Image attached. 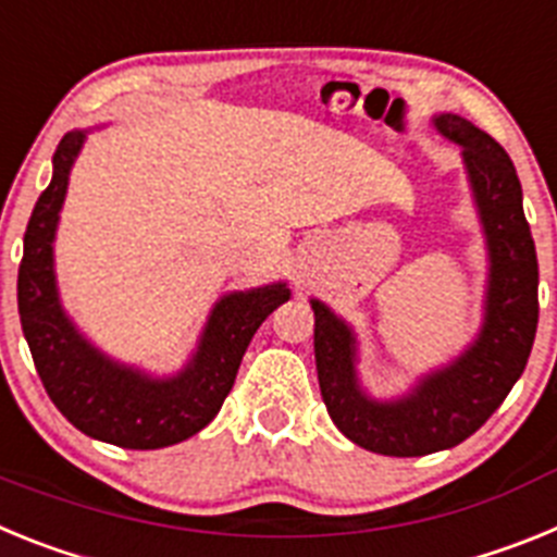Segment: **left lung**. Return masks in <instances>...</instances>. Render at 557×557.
Listing matches in <instances>:
<instances>
[{"instance_id": "1", "label": "left lung", "mask_w": 557, "mask_h": 557, "mask_svg": "<svg viewBox=\"0 0 557 557\" xmlns=\"http://www.w3.org/2000/svg\"><path fill=\"white\" fill-rule=\"evenodd\" d=\"M432 122L462 147L488 245L485 312L474 343L449 366L418 379L407 396L376 401L359 385L351 326L312 298L323 405L348 441L391 457L432 455L474 435L524 373L539 326V259L513 161L488 133L457 113H437Z\"/></svg>"}]
</instances>
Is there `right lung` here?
Returning <instances> with one entry per match:
<instances>
[{"mask_svg":"<svg viewBox=\"0 0 557 557\" xmlns=\"http://www.w3.org/2000/svg\"><path fill=\"white\" fill-rule=\"evenodd\" d=\"M86 131L66 133L52 156V181L41 191L24 231L18 264V314L36 371L52 405L88 437L122 449H161L181 444L218 416L234 387L256 329L289 301L287 284H268L223 295L198 351L175 376L152 379L91 346L63 312L55 284V243L69 172L81 156Z\"/></svg>","mask_w":557,"mask_h":557,"instance_id":"right-lung-1","label":"right lung"}]
</instances>
